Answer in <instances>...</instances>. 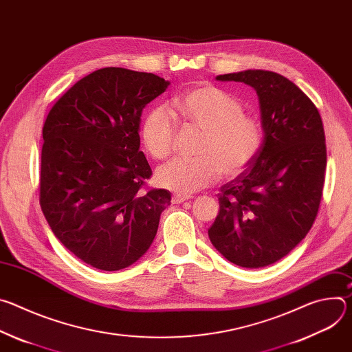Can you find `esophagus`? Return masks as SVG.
I'll return each instance as SVG.
<instances>
[{
	"label": "esophagus",
	"instance_id": "obj_1",
	"mask_svg": "<svg viewBox=\"0 0 352 352\" xmlns=\"http://www.w3.org/2000/svg\"><path fill=\"white\" fill-rule=\"evenodd\" d=\"M190 199V196H185V195H178V193H175V195H173V197H171V202L174 204V205H179V204H184L185 200H189Z\"/></svg>",
	"mask_w": 352,
	"mask_h": 352
}]
</instances>
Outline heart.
Masks as SVG:
<instances>
[{"label":"heart","instance_id":"b5f03b06","mask_svg":"<svg viewBox=\"0 0 352 352\" xmlns=\"http://www.w3.org/2000/svg\"><path fill=\"white\" fill-rule=\"evenodd\" d=\"M173 114L184 124L204 131L196 160L174 159L156 171L160 186L179 195H189L213 185L221 175L235 177L258 157L263 144L261 121L243 113L241 100L230 91L200 85L177 96ZM171 111L156 107L140 128L146 152L156 160L173 153L177 126Z\"/></svg>","mask_w":352,"mask_h":352}]
</instances>
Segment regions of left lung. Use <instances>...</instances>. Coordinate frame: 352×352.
<instances>
[{
  "label": "left lung",
  "instance_id": "1",
  "mask_svg": "<svg viewBox=\"0 0 352 352\" xmlns=\"http://www.w3.org/2000/svg\"><path fill=\"white\" fill-rule=\"evenodd\" d=\"M216 79L256 90L265 139L255 162L220 188L209 238L234 265L265 267L289 254L318 216L327 159L323 122L312 100L280 74L249 69Z\"/></svg>",
  "mask_w": 352,
  "mask_h": 352
}]
</instances>
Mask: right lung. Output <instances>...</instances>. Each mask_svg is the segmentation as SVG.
<instances>
[{
  "label": "right lung",
  "instance_id": "add662e5",
  "mask_svg": "<svg viewBox=\"0 0 352 352\" xmlns=\"http://www.w3.org/2000/svg\"><path fill=\"white\" fill-rule=\"evenodd\" d=\"M168 85L155 74L97 69L57 100L43 125V214L69 252L96 269L136 262L170 205L167 189L146 188L152 168L139 150L142 111Z\"/></svg>",
  "mask_w": 352,
  "mask_h": 352
}]
</instances>
